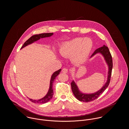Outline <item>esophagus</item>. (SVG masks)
I'll return each mask as SVG.
<instances>
[{
	"mask_svg": "<svg viewBox=\"0 0 129 129\" xmlns=\"http://www.w3.org/2000/svg\"><path fill=\"white\" fill-rule=\"evenodd\" d=\"M62 72L64 74H67L68 72V69L67 68H63L62 70Z\"/></svg>",
	"mask_w": 129,
	"mask_h": 129,
	"instance_id": "1",
	"label": "esophagus"
}]
</instances>
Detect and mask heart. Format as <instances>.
<instances>
[{"instance_id":"heart-1","label":"heart","mask_w":129,"mask_h":129,"mask_svg":"<svg viewBox=\"0 0 129 129\" xmlns=\"http://www.w3.org/2000/svg\"><path fill=\"white\" fill-rule=\"evenodd\" d=\"M91 40L88 38H76L62 45L59 52L64 57L72 56V61L81 63L87 58L92 48Z\"/></svg>"}]
</instances>
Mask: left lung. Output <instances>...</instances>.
Returning a JSON list of instances; mask_svg holds the SVG:
<instances>
[{
    "mask_svg": "<svg viewBox=\"0 0 129 129\" xmlns=\"http://www.w3.org/2000/svg\"><path fill=\"white\" fill-rule=\"evenodd\" d=\"M99 53L102 54V55L104 56L105 59V60L108 65L109 72L108 74V75L107 81L106 83L104 84V85L103 86V87L100 90L94 93L89 94L82 93L80 91H79L75 83L74 82V81H73L71 83L72 91L75 97L80 101L88 102H90L94 100L95 99H97L103 92L104 91V90L107 88V87L108 86L110 83L112 70L113 68V60H112V55L108 48L107 46L104 45L103 46L97 49L93 53L91 57L95 55L96 54Z\"/></svg>",
    "mask_w": 129,
    "mask_h": 129,
    "instance_id": "1",
    "label": "left lung"
}]
</instances>
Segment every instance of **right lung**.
<instances>
[{
	"label": "right lung",
	"instance_id": "obj_1",
	"mask_svg": "<svg viewBox=\"0 0 129 129\" xmlns=\"http://www.w3.org/2000/svg\"><path fill=\"white\" fill-rule=\"evenodd\" d=\"M53 33H42V34H36V35H33L32 37H30L28 40H27L24 43V44L22 46L21 49H22L24 47H26V46L33 43V42L39 40L40 38L50 37L52 35H53ZM60 71H61V69L58 70V71L55 72L52 75L51 80H50V85L49 90L48 91V93L47 94V95L44 98H42L40 100H33V99H29L32 102L34 103H38V104L45 103H47L48 101H49L52 98L53 94H54L53 88V83L54 82V80H55V77L59 74Z\"/></svg>",
	"mask_w": 129,
	"mask_h": 129
}]
</instances>
